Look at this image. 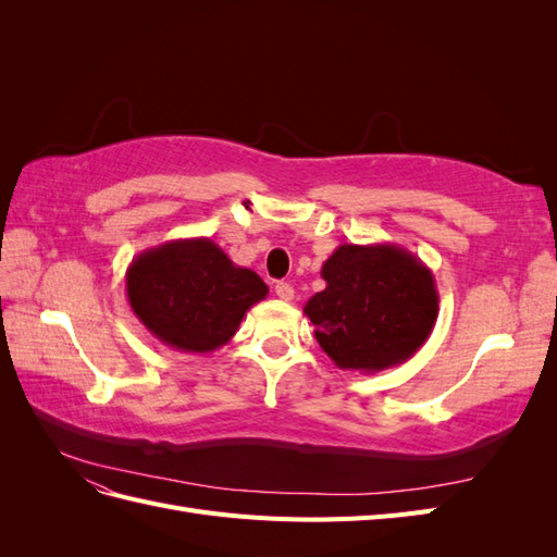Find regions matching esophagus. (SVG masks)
<instances>
[{
  "instance_id": "1",
  "label": "esophagus",
  "mask_w": 557,
  "mask_h": 557,
  "mask_svg": "<svg viewBox=\"0 0 557 557\" xmlns=\"http://www.w3.org/2000/svg\"><path fill=\"white\" fill-rule=\"evenodd\" d=\"M274 293H276V297L278 299H283V301H293V297H295V290H293V285L290 283H276V288H274Z\"/></svg>"
}]
</instances>
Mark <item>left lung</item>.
<instances>
[{"label": "left lung", "instance_id": "1", "mask_svg": "<svg viewBox=\"0 0 557 557\" xmlns=\"http://www.w3.org/2000/svg\"><path fill=\"white\" fill-rule=\"evenodd\" d=\"M325 290L305 307L313 334L339 369L381 372L407 362L440 315L430 267L397 244H342L325 260Z\"/></svg>", "mask_w": 557, "mask_h": 557}]
</instances>
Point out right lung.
Returning a JSON list of instances; mask_svg holds the SVG:
<instances>
[{"label":"right lung","mask_w":557,"mask_h":557,"mask_svg":"<svg viewBox=\"0 0 557 557\" xmlns=\"http://www.w3.org/2000/svg\"><path fill=\"white\" fill-rule=\"evenodd\" d=\"M127 301L164 346L211 352L237 334L246 311L269 293L252 269L234 264L207 237L139 252L125 274Z\"/></svg>","instance_id":"1"}]
</instances>
